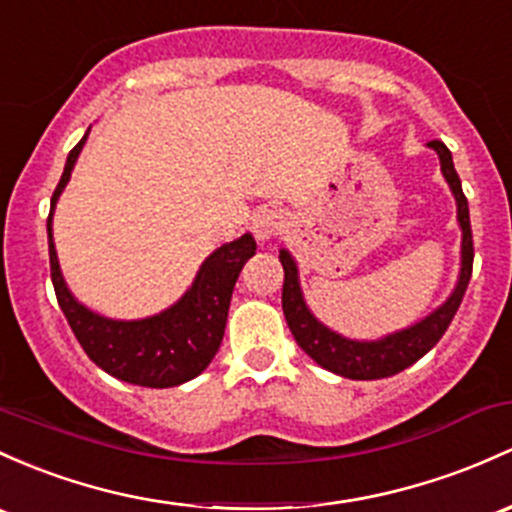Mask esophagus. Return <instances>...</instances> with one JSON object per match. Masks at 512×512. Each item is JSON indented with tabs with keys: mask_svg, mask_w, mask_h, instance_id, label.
Segmentation results:
<instances>
[{
	"mask_svg": "<svg viewBox=\"0 0 512 512\" xmlns=\"http://www.w3.org/2000/svg\"><path fill=\"white\" fill-rule=\"evenodd\" d=\"M285 227L283 212L276 210V207H261L251 219V229H254V236L258 241L273 239L280 229Z\"/></svg>",
	"mask_w": 512,
	"mask_h": 512,
	"instance_id": "34e87169",
	"label": "esophagus"
}]
</instances>
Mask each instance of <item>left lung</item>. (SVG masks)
Returning a JSON list of instances; mask_svg holds the SVG:
<instances>
[{"label": "left lung", "instance_id": "obj_1", "mask_svg": "<svg viewBox=\"0 0 512 512\" xmlns=\"http://www.w3.org/2000/svg\"><path fill=\"white\" fill-rule=\"evenodd\" d=\"M434 148L442 163V173L447 178L449 188L454 192L456 200V217H459L461 227V273L459 283H456L454 293L449 295L442 307L427 315L425 320L412 324L408 329L388 334V337L376 339V342H356V339H346L342 334L332 332L317 322V317L307 310L305 300H302L300 283H298V266H295L293 256L288 251H280V263H283V315L288 322L290 332H293L295 342L305 351L310 359L327 371L337 373V376L351 378V381H373V378H388L395 373L405 371V368L415 364L417 359L427 354L434 344L442 339L447 327L452 324L456 310H459L461 300H464L466 285L471 280V268H474V236H471V219H469V202H466L464 190H461V180L456 175L452 151L442 144V141H430L427 144Z\"/></svg>", "mask_w": 512, "mask_h": 512}]
</instances>
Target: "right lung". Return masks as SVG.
Here are the masks:
<instances>
[{
	"instance_id": "right-lung-1",
	"label": "right lung",
	"mask_w": 512,
	"mask_h": 512,
	"mask_svg": "<svg viewBox=\"0 0 512 512\" xmlns=\"http://www.w3.org/2000/svg\"><path fill=\"white\" fill-rule=\"evenodd\" d=\"M87 134L68 153L48 214V256H51V280L58 305L85 354L109 376L144 388L180 386L200 376L217 354L227 327L234 283L244 263L256 254V241L251 234H244L232 244L219 246L200 266L188 293L161 315L119 322L87 310L65 285L51 229L56 202L68 185Z\"/></svg>"
}]
</instances>
